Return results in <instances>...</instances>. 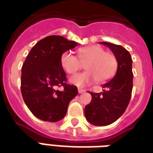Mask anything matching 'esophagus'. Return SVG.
I'll use <instances>...</instances> for the list:
<instances>
[{
	"instance_id": "obj_1",
	"label": "esophagus",
	"mask_w": 153,
	"mask_h": 153,
	"mask_svg": "<svg viewBox=\"0 0 153 153\" xmlns=\"http://www.w3.org/2000/svg\"><path fill=\"white\" fill-rule=\"evenodd\" d=\"M78 92H79V93H83L85 92V90L83 89V88H78Z\"/></svg>"
}]
</instances>
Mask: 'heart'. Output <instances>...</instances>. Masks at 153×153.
<instances>
[{
    "instance_id": "heart-1",
    "label": "heart",
    "mask_w": 153,
    "mask_h": 153,
    "mask_svg": "<svg viewBox=\"0 0 153 153\" xmlns=\"http://www.w3.org/2000/svg\"><path fill=\"white\" fill-rule=\"evenodd\" d=\"M60 63L68 74H74L84 64V72L70 77V83L78 87H83L93 80L103 82L111 79L117 68V60L113 53L106 51L101 46L92 45L78 50V58L70 51L62 54Z\"/></svg>"
}]
</instances>
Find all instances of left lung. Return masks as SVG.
I'll use <instances>...</instances> for the list:
<instances>
[{"instance_id":"8db88e82","label":"left lung","mask_w":153,"mask_h":153,"mask_svg":"<svg viewBox=\"0 0 153 153\" xmlns=\"http://www.w3.org/2000/svg\"><path fill=\"white\" fill-rule=\"evenodd\" d=\"M108 47L117 60V70L112 79L102 85L103 92L90 93L91 102L85 106L87 120L97 126L111 125L121 116L127 108L133 89L131 56L125 48L115 44L101 42Z\"/></svg>"}]
</instances>
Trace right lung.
I'll return each instance as SVG.
<instances>
[{
  "instance_id": "add662e5",
  "label": "right lung",
  "mask_w": 153,
  "mask_h": 153,
  "mask_svg": "<svg viewBox=\"0 0 153 153\" xmlns=\"http://www.w3.org/2000/svg\"><path fill=\"white\" fill-rule=\"evenodd\" d=\"M78 42L57 35L35 44L22 66L21 93L26 106L37 118L57 122L66 115L69 103L78 94L74 85L66 83L60 59ZM63 86L62 91L55 89Z\"/></svg>"
}]
</instances>
